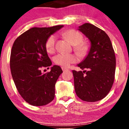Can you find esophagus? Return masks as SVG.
Segmentation results:
<instances>
[{
	"label": "esophagus",
	"mask_w": 129,
	"mask_h": 129,
	"mask_svg": "<svg viewBox=\"0 0 129 129\" xmlns=\"http://www.w3.org/2000/svg\"><path fill=\"white\" fill-rule=\"evenodd\" d=\"M62 70L63 72H65V71L66 70H69V69H67V68H65V67H62Z\"/></svg>",
	"instance_id": "obj_1"
}]
</instances>
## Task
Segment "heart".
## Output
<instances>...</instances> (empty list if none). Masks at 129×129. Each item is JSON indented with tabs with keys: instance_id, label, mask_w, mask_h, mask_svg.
<instances>
[{
	"instance_id": "heart-1",
	"label": "heart",
	"mask_w": 129,
	"mask_h": 129,
	"mask_svg": "<svg viewBox=\"0 0 129 129\" xmlns=\"http://www.w3.org/2000/svg\"><path fill=\"white\" fill-rule=\"evenodd\" d=\"M61 35L69 41L73 46V49L80 56L86 55L89 51V45L84 41V36L81 32L76 29H68L61 33ZM56 37L52 35L47 38L45 42V49L48 53H53L55 51ZM54 61L58 66L67 67L71 63L76 62L77 57L73 54L59 53L54 56Z\"/></svg>"
}]
</instances>
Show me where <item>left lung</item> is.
<instances>
[{
  "label": "left lung",
  "mask_w": 129,
  "mask_h": 129,
  "mask_svg": "<svg viewBox=\"0 0 129 129\" xmlns=\"http://www.w3.org/2000/svg\"><path fill=\"white\" fill-rule=\"evenodd\" d=\"M79 30L91 42L88 55L78 65L83 72L72 70L76 93L87 102L101 100L110 91L115 79L116 57L106 33L91 23H85Z\"/></svg>",
  "instance_id": "1"
}]
</instances>
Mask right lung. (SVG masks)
Instances as JSON below:
<instances>
[{"label":"right lung","instance_id":"add662e5","mask_svg":"<svg viewBox=\"0 0 129 129\" xmlns=\"http://www.w3.org/2000/svg\"><path fill=\"white\" fill-rule=\"evenodd\" d=\"M62 26L32 28L13 45L10 69L13 81L22 98L32 106H45L54 100L56 82L62 70L58 66L46 73L41 69L52 64L45 49L47 38Z\"/></svg>","mask_w":129,"mask_h":129}]
</instances>
